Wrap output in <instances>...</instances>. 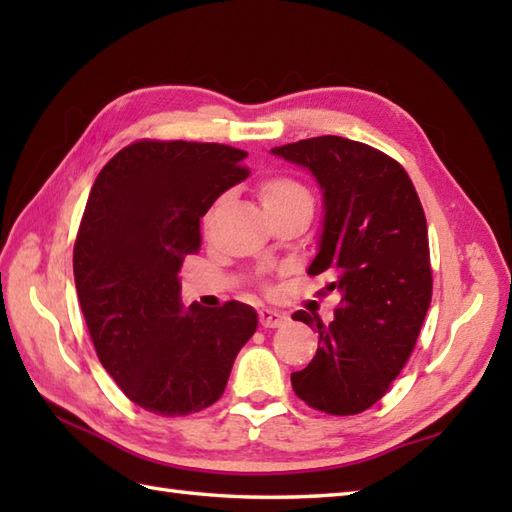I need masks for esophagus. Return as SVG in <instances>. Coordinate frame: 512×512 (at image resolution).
I'll list each match as a JSON object with an SVG mask.
<instances>
[{"label": "esophagus", "instance_id": "obj_1", "mask_svg": "<svg viewBox=\"0 0 512 512\" xmlns=\"http://www.w3.org/2000/svg\"><path fill=\"white\" fill-rule=\"evenodd\" d=\"M290 319L286 312H279L273 308H262L259 310V323L264 325V328H281V325H286Z\"/></svg>", "mask_w": 512, "mask_h": 512}]
</instances>
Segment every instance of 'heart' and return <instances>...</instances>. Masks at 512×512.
I'll return each instance as SVG.
<instances>
[{
    "label": "heart",
    "instance_id": "heart-1",
    "mask_svg": "<svg viewBox=\"0 0 512 512\" xmlns=\"http://www.w3.org/2000/svg\"><path fill=\"white\" fill-rule=\"evenodd\" d=\"M259 200H262L268 215L284 213L295 206H312L310 191L290 176H268L259 184Z\"/></svg>",
    "mask_w": 512,
    "mask_h": 512
}]
</instances>
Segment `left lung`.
I'll use <instances>...</instances> for the list:
<instances>
[{
    "label": "left lung",
    "mask_w": 512,
    "mask_h": 512,
    "mask_svg": "<svg viewBox=\"0 0 512 512\" xmlns=\"http://www.w3.org/2000/svg\"><path fill=\"white\" fill-rule=\"evenodd\" d=\"M308 169L323 200L310 275L328 273L341 295L334 321L295 312L319 332L310 365L290 376L295 394L332 416H354L387 394L409 361L431 303L429 235L418 193L396 160L341 136L270 149Z\"/></svg>",
    "instance_id": "left-lung-1"
}]
</instances>
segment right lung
I'll use <instances>...</instances> for the list:
<instances>
[{
    "label": "right lung",
    "mask_w": 512,
    "mask_h": 512,
    "mask_svg": "<svg viewBox=\"0 0 512 512\" xmlns=\"http://www.w3.org/2000/svg\"><path fill=\"white\" fill-rule=\"evenodd\" d=\"M242 149L138 140L107 162L74 244V284L96 356L123 394L158 416H189L224 394L257 330L239 301L182 306L180 266L200 250V217L248 178Z\"/></svg>",
    "instance_id": "right-lung-1"
}]
</instances>
